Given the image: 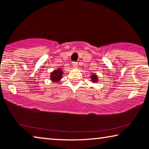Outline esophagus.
<instances>
[{
    "label": "esophagus",
    "mask_w": 149,
    "mask_h": 149,
    "mask_svg": "<svg viewBox=\"0 0 149 149\" xmlns=\"http://www.w3.org/2000/svg\"><path fill=\"white\" fill-rule=\"evenodd\" d=\"M77 66H78V64H77V62H74L72 63V66L73 67V68H77Z\"/></svg>",
    "instance_id": "1"
}]
</instances>
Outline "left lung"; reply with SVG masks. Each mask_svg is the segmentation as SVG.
Segmentation results:
<instances>
[{
	"label": "left lung",
	"instance_id": "left-lung-1",
	"mask_svg": "<svg viewBox=\"0 0 149 149\" xmlns=\"http://www.w3.org/2000/svg\"><path fill=\"white\" fill-rule=\"evenodd\" d=\"M91 82L93 83H97L98 81V77L94 73H91Z\"/></svg>",
	"mask_w": 149,
	"mask_h": 149
}]
</instances>
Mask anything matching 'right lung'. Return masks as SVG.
<instances>
[{"label":"right lung","mask_w":149,"mask_h":149,"mask_svg":"<svg viewBox=\"0 0 149 149\" xmlns=\"http://www.w3.org/2000/svg\"><path fill=\"white\" fill-rule=\"evenodd\" d=\"M62 70H61L60 68H58L56 70L53 71V72L51 73L50 75V79L52 80L53 82H58L61 80L62 77Z\"/></svg>","instance_id":"obj_1"}]
</instances>
